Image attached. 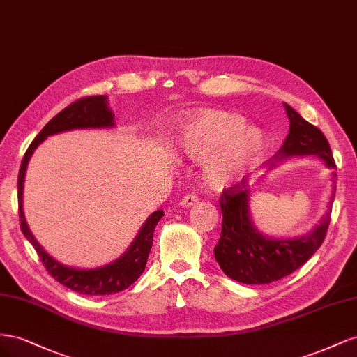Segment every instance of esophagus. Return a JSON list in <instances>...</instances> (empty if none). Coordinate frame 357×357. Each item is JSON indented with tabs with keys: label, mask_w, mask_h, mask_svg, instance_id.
Instances as JSON below:
<instances>
[{
	"label": "esophagus",
	"mask_w": 357,
	"mask_h": 357,
	"mask_svg": "<svg viewBox=\"0 0 357 357\" xmlns=\"http://www.w3.org/2000/svg\"><path fill=\"white\" fill-rule=\"evenodd\" d=\"M198 201L199 199H198L197 195H192V193H188V195H185V197L181 198L180 205H181L183 208H189V207H193V205H195Z\"/></svg>",
	"instance_id": "34e87169"
}]
</instances>
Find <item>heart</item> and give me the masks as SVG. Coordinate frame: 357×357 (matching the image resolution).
<instances>
[{"mask_svg": "<svg viewBox=\"0 0 357 357\" xmlns=\"http://www.w3.org/2000/svg\"><path fill=\"white\" fill-rule=\"evenodd\" d=\"M181 149L192 159L204 160L205 177L214 189L238 183L261 155L262 139L247 129L235 113L205 109L193 113L181 135Z\"/></svg>", "mask_w": 357, "mask_h": 357, "instance_id": "obj_1", "label": "heart"}]
</instances>
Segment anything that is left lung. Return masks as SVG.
I'll return each instance as SVG.
<instances>
[{"instance_id": "8db88e82", "label": "left lung", "mask_w": 357, "mask_h": 357, "mask_svg": "<svg viewBox=\"0 0 357 357\" xmlns=\"http://www.w3.org/2000/svg\"><path fill=\"white\" fill-rule=\"evenodd\" d=\"M290 128L283 146L274 156L273 167L290 158L317 156L332 171L335 183V162L326 137L319 128L308 123L304 117L284 102ZM252 190L235 185L225 190L220 198L222 234L214 247V257L222 271L235 282L244 284H269L291 274L317 252L326 236L331 222L335 185L328 210L311 232L294 238H273L259 231L250 214Z\"/></svg>"}]
</instances>
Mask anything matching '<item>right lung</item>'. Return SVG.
I'll use <instances>...</instances> for the list:
<instances>
[{"instance_id":"add662e5","label":"right lung","mask_w":357,"mask_h":357,"mask_svg":"<svg viewBox=\"0 0 357 357\" xmlns=\"http://www.w3.org/2000/svg\"><path fill=\"white\" fill-rule=\"evenodd\" d=\"M114 126V114L109 107V98L105 95L88 96V98L75 101L58 113L41 129L34 142L28 147L19 169L17 199L20 229H22L25 238L36 248L49 274L56 278L61 284L82 295H113L137 282V278L143 274L146 268L150 248L153 244V232L158 222L164 215V211L156 210L149 215L131 245L116 261L96 268H74L63 265L38 244L26 223L24 213V181L26 167L36 149L50 135L73 131V129H105Z\"/></svg>"}]
</instances>
